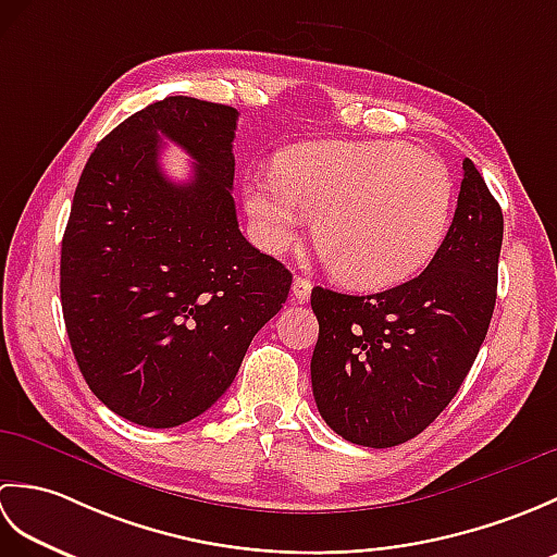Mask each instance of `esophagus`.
Listing matches in <instances>:
<instances>
[{"label": "esophagus", "instance_id": "esophagus-1", "mask_svg": "<svg viewBox=\"0 0 557 557\" xmlns=\"http://www.w3.org/2000/svg\"><path fill=\"white\" fill-rule=\"evenodd\" d=\"M311 289H313L311 280H306V277H301V275L294 277V282H292V297L297 299L299 304L311 299Z\"/></svg>", "mask_w": 557, "mask_h": 557}]
</instances>
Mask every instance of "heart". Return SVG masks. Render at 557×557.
<instances>
[{
  "mask_svg": "<svg viewBox=\"0 0 557 557\" xmlns=\"http://www.w3.org/2000/svg\"><path fill=\"white\" fill-rule=\"evenodd\" d=\"M248 218L272 251L297 242L306 212L327 270L354 289H389L431 263L455 215L447 164L393 140L309 144L287 150L277 174L248 180Z\"/></svg>",
  "mask_w": 557,
  "mask_h": 557,
  "instance_id": "heart-1",
  "label": "heart"
}]
</instances>
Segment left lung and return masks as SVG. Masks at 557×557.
<instances>
[{"label":"left lung","instance_id":"obj_1","mask_svg":"<svg viewBox=\"0 0 557 557\" xmlns=\"http://www.w3.org/2000/svg\"><path fill=\"white\" fill-rule=\"evenodd\" d=\"M461 172L453 227L419 277L369 297L311 292L313 397L354 445L395 447L419 435L457 395L486 339L503 210L469 158Z\"/></svg>","mask_w":557,"mask_h":557}]
</instances>
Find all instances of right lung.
Returning <instances> with one entry per match:
<instances>
[{"label":"right lung","mask_w":557,"mask_h":557,"mask_svg":"<svg viewBox=\"0 0 557 557\" xmlns=\"http://www.w3.org/2000/svg\"><path fill=\"white\" fill-rule=\"evenodd\" d=\"M236 120L218 102H152L100 140L76 186L59 265L71 349L92 395L146 429L215 405L292 287L236 222ZM160 135L195 158L186 185L161 174Z\"/></svg>","instance_id":"1"}]
</instances>
